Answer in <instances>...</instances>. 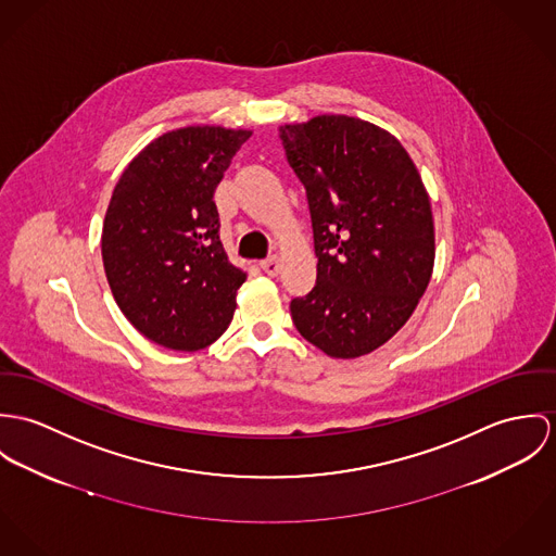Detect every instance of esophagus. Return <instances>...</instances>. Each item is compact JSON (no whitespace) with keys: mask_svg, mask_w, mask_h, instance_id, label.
<instances>
[{"mask_svg":"<svg viewBox=\"0 0 556 556\" xmlns=\"http://www.w3.org/2000/svg\"><path fill=\"white\" fill-rule=\"evenodd\" d=\"M260 266H262V270H264L266 275H270V277H275V275L279 273V268H281V264H279V257H277V255L266 257L264 262H260Z\"/></svg>","mask_w":556,"mask_h":556,"instance_id":"1","label":"esophagus"}]
</instances>
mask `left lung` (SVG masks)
I'll use <instances>...</instances> for the list:
<instances>
[{
  "instance_id": "obj_1",
  "label": "left lung",
  "mask_w": 556,
  "mask_h": 556,
  "mask_svg": "<svg viewBox=\"0 0 556 556\" xmlns=\"http://www.w3.org/2000/svg\"><path fill=\"white\" fill-rule=\"evenodd\" d=\"M288 164L307 189L317 281L290 311L330 358L390 341L431 281V200L405 147L379 125L317 115L279 125Z\"/></svg>"
}]
</instances>
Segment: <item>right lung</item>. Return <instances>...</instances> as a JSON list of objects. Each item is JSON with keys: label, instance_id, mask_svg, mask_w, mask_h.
<instances>
[{"label": "right lung", "instance_id": "right-lung-1", "mask_svg": "<svg viewBox=\"0 0 556 556\" xmlns=\"http://www.w3.org/2000/svg\"><path fill=\"white\" fill-rule=\"evenodd\" d=\"M251 129L187 125L151 140L106 208L102 260L129 324L157 345L195 352L230 326L248 273L230 264L213 202Z\"/></svg>", "mask_w": 556, "mask_h": 556}]
</instances>
